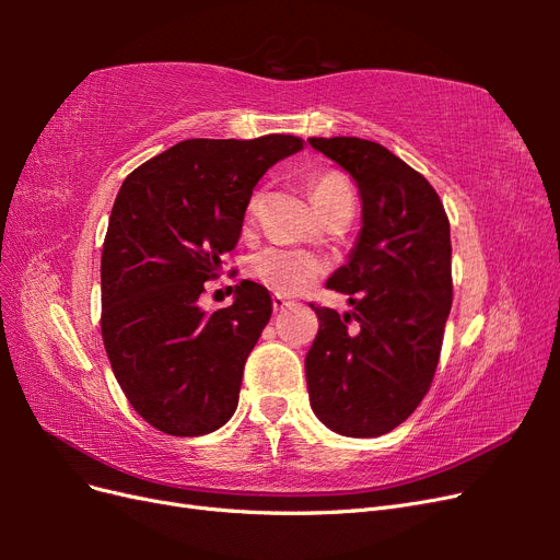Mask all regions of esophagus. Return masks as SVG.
<instances>
[{
    "mask_svg": "<svg viewBox=\"0 0 560 560\" xmlns=\"http://www.w3.org/2000/svg\"><path fill=\"white\" fill-rule=\"evenodd\" d=\"M270 301H273V311H276V313L284 311L287 306H292V301H290V299H284V296H280V294H273V299H270Z\"/></svg>",
    "mask_w": 560,
    "mask_h": 560,
    "instance_id": "obj_1",
    "label": "esophagus"
}]
</instances>
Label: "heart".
<instances>
[{"label":"heart","mask_w":560,"mask_h":560,"mask_svg":"<svg viewBox=\"0 0 560 560\" xmlns=\"http://www.w3.org/2000/svg\"><path fill=\"white\" fill-rule=\"evenodd\" d=\"M311 198L317 212L325 217L343 202H352V184L338 171H322L311 177ZM261 208V191H254L247 200L245 224L257 219ZM322 273V264L306 252L266 247L249 259V276L278 294H299Z\"/></svg>","instance_id":"b5f03b06"}]
</instances>
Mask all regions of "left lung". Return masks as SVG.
<instances>
[{
    "instance_id": "left-lung-1",
    "label": "left lung",
    "mask_w": 560,
    "mask_h": 560,
    "mask_svg": "<svg viewBox=\"0 0 560 560\" xmlns=\"http://www.w3.org/2000/svg\"><path fill=\"white\" fill-rule=\"evenodd\" d=\"M313 149L358 182L362 231L327 287L350 294L352 313L313 306L306 354L315 416L343 436H381L428 395L453 303L451 224L432 184L383 144L311 138ZM361 322L350 335L347 325Z\"/></svg>"
}]
</instances>
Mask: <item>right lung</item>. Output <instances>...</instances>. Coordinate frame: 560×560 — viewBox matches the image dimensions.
Listing matches in <instances>:
<instances>
[{
    "label": "right lung",
    "instance_id": "add662e5",
    "mask_svg": "<svg viewBox=\"0 0 560 560\" xmlns=\"http://www.w3.org/2000/svg\"><path fill=\"white\" fill-rule=\"evenodd\" d=\"M303 149L294 135L184 140L126 177L103 245V341L130 406L151 428L200 436L238 406L243 369L270 319L268 290L235 284L206 313V282L238 245L247 200L270 165Z\"/></svg>",
    "mask_w": 560,
    "mask_h": 560
}]
</instances>
